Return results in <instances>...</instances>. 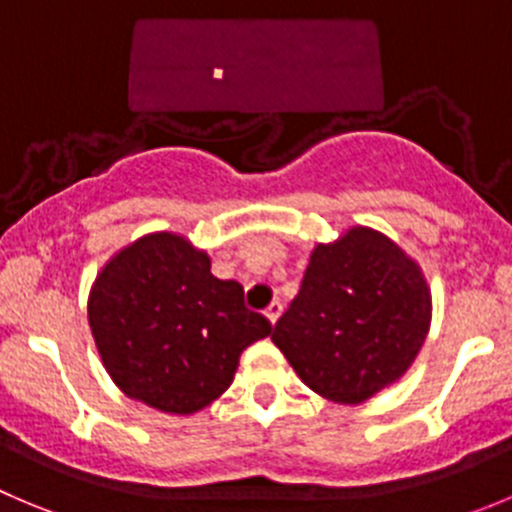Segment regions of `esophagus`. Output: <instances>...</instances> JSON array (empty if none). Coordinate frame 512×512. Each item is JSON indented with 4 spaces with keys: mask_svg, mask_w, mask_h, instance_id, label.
<instances>
[{
    "mask_svg": "<svg viewBox=\"0 0 512 512\" xmlns=\"http://www.w3.org/2000/svg\"><path fill=\"white\" fill-rule=\"evenodd\" d=\"M281 311H284V304H281V301H271L269 309H266V319H269L271 324H276L281 316Z\"/></svg>",
    "mask_w": 512,
    "mask_h": 512,
    "instance_id": "1",
    "label": "esophagus"
}]
</instances>
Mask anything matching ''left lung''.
Returning <instances> with one entry per match:
<instances>
[{"mask_svg": "<svg viewBox=\"0 0 512 512\" xmlns=\"http://www.w3.org/2000/svg\"><path fill=\"white\" fill-rule=\"evenodd\" d=\"M427 329L420 269L387 236L354 228L314 248L271 339L314 392L357 405L407 372Z\"/></svg>", "mask_w": 512, "mask_h": 512, "instance_id": "1", "label": "left lung"}]
</instances>
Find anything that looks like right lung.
<instances>
[{"instance_id":"obj_1","label":"right lung","mask_w":512,"mask_h":512,"mask_svg":"<svg viewBox=\"0 0 512 512\" xmlns=\"http://www.w3.org/2000/svg\"><path fill=\"white\" fill-rule=\"evenodd\" d=\"M90 329L102 364L128 397L191 415L233 382L238 357L271 321L243 304V286L173 233L120 251L92 286Z\"/></svg>"}]
</instances>
